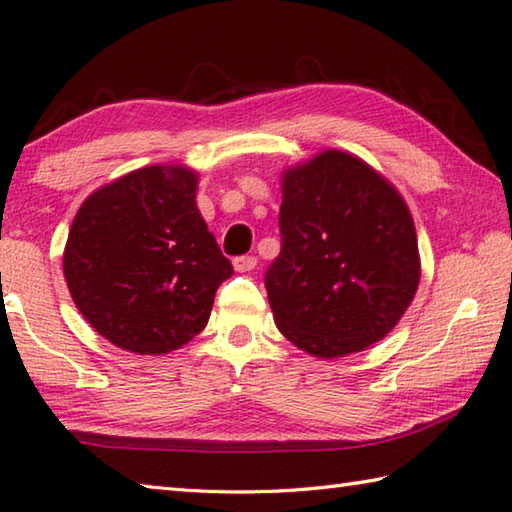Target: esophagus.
I'll list each match as a JSON object with an SVG mask.
<instances>
[{"mask_svg": "<svg viewBox=\"0 0 512 512\" xmlns=\"http://www.w3.org/2000/svg\"><path fill=\"white\" fill-rule=\"evenodd\" d=\"M234 269H237L239 273H246V271H253L257 266V257L255 255H239L234 257Z\"/></svg>", "mask_w": 512, "mask_h": 512, "instance_id": "34e87169", "label": "esophagus"}]
</instances>
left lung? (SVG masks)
Returning a JSON list of instances; mask_svg holds the SVG:
<instances>
[{
	"label": "left lung",
	"mask_w": 512,
	"mask_h": 512,
	"mask_svg": "<svg viewBox=\"0 0 512 512\" xmlns=\"http://www.w3.org/2000/svg\"><path fill=\"white\" fill-rule=\"evenodd\" d=\"M280 255L266 269L275 326L316 358L364 351L419 287V248L399 191L353 154L326 150L282 177Z\"/></svg>",
	"instance_id": "obj_1"
}]
</instances>
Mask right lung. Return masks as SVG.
<instances>
[{
    "mask_svg": "<svg viewBox=\"0 0 512 512\" xmlns=\"http://www.w3.org/2000/svg\"><path fill=\"white\" fill-rule=\"evenodd\" d=\"M196 184L182 166L139 168L88 196L72 221L63 253L72 300L125 351L184 346L234 273L198 212Z\"/></svg>",
    "mask_w": 512,
    "mask_h": 512,
    "instance_id": "1",
    "label": "right lung"
}]
</instances>
